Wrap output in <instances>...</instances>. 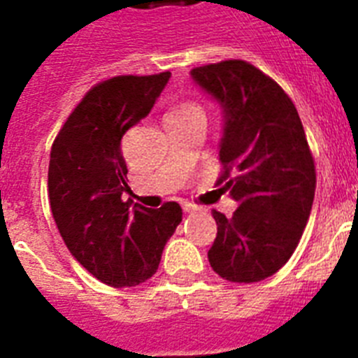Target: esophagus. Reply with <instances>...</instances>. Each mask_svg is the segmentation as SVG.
<instances>
[{"mask_svg": "<svg viewBox=\"0 0 358 358\" xmlns=\"http://www.w3.org/2000/svg\"><path fill=\"white\" fill-rule=\"evenodd\" d=\"M182 210H184L185 213H195L196 206H193V204H189V202H184V204H182Z\"/></svg>", "mask_w": 358, "mask_h": 358, "instance_id": "1", "label": "esophagus"}]
</instances>
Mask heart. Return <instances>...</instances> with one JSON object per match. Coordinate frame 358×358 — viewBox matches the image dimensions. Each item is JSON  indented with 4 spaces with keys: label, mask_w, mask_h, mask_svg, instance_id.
<instances>
[{
    "label": "heart",
    "mask_w": 358,
    "mask_h": 358,
    "mask_svg": "<svg viewBox=\"0 0 358 358\" xmlns=\"http://www.w3.org/2000/svg\"><path fill=\"white\" fill-rule=\"evenodd\" d=\"M191 113H202V111L196 103L184 102V103H180L178 108H174L169 115H173V117H184V115H191Z\"/></svg>",
    "instance_id": "heart-1"
}]
</instances>
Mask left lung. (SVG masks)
<instances>
[{
  "mask_svg": "<svg viewBox=\"0 0 358 358\" xmlns=\"http://www.w3.org/2000/svg\"><path fill=\"white\" fill-rule=\"evenodd\" d=\"M223 108L217 185L239 206L227 219L213 210L217 236L208 260L230 282H260L294 255L310 217L316 167L294 102L262 70L230 59L191 70Z\"/></svg>",
  "mask_w": 358,
  "mask_h": 358,
  "instance_id": "left-lung-1",
  "label": "left lung"
}]
</instances>
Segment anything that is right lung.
Wrapping results in <instances>:
<instances>
[{
	"label": "right lung",
	"mask_w": 358,
	"mask_h": 358,
	"mask_svg": "<svg viewBox=\"0 0 358 358\" xmlns=\"http://www.w3.org/2000/svg\"><path fill=\"white\" fill-rule=\"evenodd\" d=\"M171 72L117 76L87 92L53 141L48 195L70 255L98 280L122 288L157 271L182 208L159 210L122 201L126 159L122 137L150 113Z\"/></svg>",
	"instance_id": "1"
}]
</instances>
